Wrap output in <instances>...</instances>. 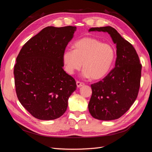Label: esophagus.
I'll return each instance as SVG.
<instances>
[{
	"label": "esophagus",
	"mask_w": 152,
	"mask_h": 152,
	"mask_svg": "<svg viewBox=\"0 0 152 152\" xmlns=\"http://www.w3.org/2000/svg\"><path fill=\"white\" fill-rule=\"evenodd\" d=\"M76 85H77V87L80 88V87H81V86H83V85H85V83H83V82H80V81H76Z\"/></svg>",
	"instance_id": "obj_1"
}]
</instances>
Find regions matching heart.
<instances>
[{"label": "heart", "instance_id": "heart-1", "mask_svg": "<svg viewBox=\"0 0 152 152\" xmlns=\"http://www.w3.org/2000/svg\"><path fill=\"white\" fill-rule=\"evenodd\" d=\"M72 47L74 50H66L62 56L65 69L69 75L79 71L83 64V76L100 80L107 75L114 64V48L97 39H80L74 43Z\"/></svg>", "mask_w": 152, "mask_h": 152}]
</instances>
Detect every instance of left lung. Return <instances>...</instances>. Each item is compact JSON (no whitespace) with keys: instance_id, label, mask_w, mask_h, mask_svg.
<instances>
[{"instance_id":"left-lung-1","label":"left lung","mask_w":152,"mask_h":152,"mask_svg":"<svg viewBox=\"0 0 152 152\" xmlns=\"http://www.w3.org/2000/svg\"><path fill=\"white\" fill-rule=\"evenodd\" d=\"M107 32L116 45L115 67L97 83L91 85L92 94L88 110L94 118L118 119L133 104L140 87L142 65L136 50L110 26L90 28Z\"/></svg>"}]
</instances>
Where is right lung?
<instances>
[{
	"mask_svg": "<svg viewBox=\"0 0 152 152\" xmlns=\"http://www.w3.org/2000/svg\"><path fill=\"white\" fill-rule=\"evenodd\" d=\"M76 27H47L25 43L14 67L19 101L35 118H58L76 90L75 80L63 69L62 56Z\"/></svg>",
	"mask_w": 152,
	"mask_h": 152,
	"instance_id": "add662e5",
	"label": "right lung"
}]
</instances>
